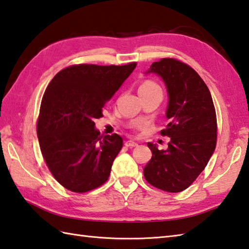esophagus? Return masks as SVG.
<instances>
[{
  "label": "esophagus",
  "instance_id": "1",
  "mask_svg": "<svg viewBox=\"0 0 249 249\" xmlns=\"http://www.w3.org/2000/svg\"><path fill=\"white\" fill-rule=\"evenodd\" d=\"M125 145L127 147H135V146L138 145V143H137V142L131 141V140H128V141L125 142Z\"/></svg>",
  "mask_w": 249,
  "mask_h": 249
}]
</instances>
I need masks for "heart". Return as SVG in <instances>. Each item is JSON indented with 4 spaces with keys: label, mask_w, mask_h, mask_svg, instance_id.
<instances>
[{
    "label": "heart",
    "mask_w": 249,
    "mask_h": 249,
    "mask_svg": "<svg viewBox=\"0 0 249 249\" xmlns=\"http://www.w3.org/2000/svg\"><path fill=\"white\" fill-rule=\"evenodd\" d=\"M153 88H158L157 83L153 82V81H150V80H146V81H144L143 83L141 84L139 89H153Z\"/></svg>",
    "instance_id": "obj_1"
}]
</instances>
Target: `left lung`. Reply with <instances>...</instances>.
<instances>
[{
    "label": "left lung",
    "mask_w": 249,
    "mask_h": 249,
    "mask_svg": "<svg viewBox=\"0 0 249 249\" xmlns=\"http://www.w3.org/2000/svg\"><path fill=\"white\" fill-rule=\"evenodd\" d=\"M147 72L157 73L166 83L169 124L160 134L171 140L166 151L147 143L152 158L143 174L152 186L179 193L195 182L215 151L217 120L213 99L198 72L177 59L154 62Z\"/></svg>",
    "instance_id": "8db88e82"
}]
</instances>
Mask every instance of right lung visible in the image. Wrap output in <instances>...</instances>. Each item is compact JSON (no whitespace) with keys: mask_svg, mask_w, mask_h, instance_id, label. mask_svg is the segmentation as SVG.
Here are the masks:
<instances>
[{"mask_svg":"<svg viewBox=\"0 0 249 249\" xmlns=\"http://www.w3.org/2000/svg\"><path fill=\"white\" fill-rule=\"evenodd\" d=\"M136 65H71L47 87L37 120L40 151L52 176L71 192L87 193L107 182L123 139L100 136L94 120Z\"/></svg>","mask_w":249,"mask_h":249,"instance_id":"right-lung-1","label":"right lung"}]
</instances>
